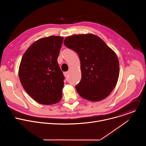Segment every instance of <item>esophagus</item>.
<instances>
[{
    "mask_svg": "<svg viewBox=\"0 0 146 146\" xmlns=\"http://www.w3.org/2000/svg\"><path fill=\"white\" fill-rule=\"evenodd\" d=\"M64 74L65 77L66 78H67V77H68V75H69V72H64Z\"/></svg>",
    "mask_w": 146,
    "mask_h": 146,
    "instance_id": "esophagus-1",
    "label": "esophagus"
}]
</instances>
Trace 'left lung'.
<instances>
[{
	"label": "left lung",
	"mask_w": 146,
	"mask_h": 146,
	"mask_svg": "<svg viewBox=\"0 0 146 146\" xmlns=\"http://www.w3.org/2000/svg\"><path fill=\"white\" fill-rule=\"evenodd\" d=\"M64 44L76 51L80 59L81 79L76 86L80 96L92 102L108 96L116 86L119 72L114 51L93 34L67 37Z\"/></svg>",
	"instance_id": "1"
}]
</instances>
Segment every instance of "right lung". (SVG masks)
<instances>
[{
	"label": "right lung",
	"mask_w": 146,
	"mask_h": 146,
	"mask_svg": "<svg viewBox=\"0 0 146 146\" xmlns=\"http://www.w3.org/2000/svg\"><path fill=\"white\" fill-rule=\"evenodd\" d=\"M64 37L51 36L34 42L24 53L19 78L25 91L37 102L52 105L62 96L65 77L57 62Z\"/></svg>",
	"instance_id": "obj_1"
}]
</instances>
